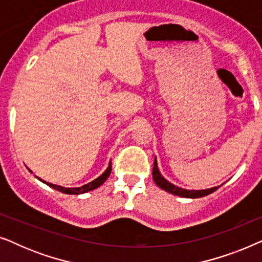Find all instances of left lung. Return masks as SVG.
<instances>
[{"instance_id":"left-lung-1","label":"left lung","mask_w":262,"mask_h":262,"mask_svg":"<svg viewBox=\"0 0 262 262\" xmlns=\"http://www.w3.org/2000/svg\"><path fill=\"white\" fill-rule=\"evenodd\" d=\"M152 179H154V181H155V184L159 186L160 188H162V189H164V191L171 193V194L184 196V198H202V196L211 194V193L214 192L218 188V187H212V188H207V189H200V191H188V189L177 187V186L170 184L169 181H167L166 179L161 175L159 168H157L156 159H155V161H154Z\"/></svg>"}]
</instances>
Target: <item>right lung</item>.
<instances>
[{
  "mask_svg": "<svg viewBox=\"0 0 262 262\" xmlns=\"http://www.w3.org/2000/svg\"><path fill=\"white\" fill-rule=\"evenodd\" d=\"M111 170H112V164L110 163V166L107 169L103 171V173L100 175L99 178H96L95 180H93L92 182H89L87 185H83L81 186V187H75V188H66V187H62V186H57V185H53V184H50V182H45L46 185L50 186V187L57 189V191L62 192V193H66V194H81V193H85V192H89V191H93V189L98 188L99 186H101L103 182L107 180V178L110 177L111 174Z\"/></svg>",
  "mask_w": 262,
  "mask_h": 262,
  "instance_id": "1",
  "label": "right lung"
}]
</instances>
